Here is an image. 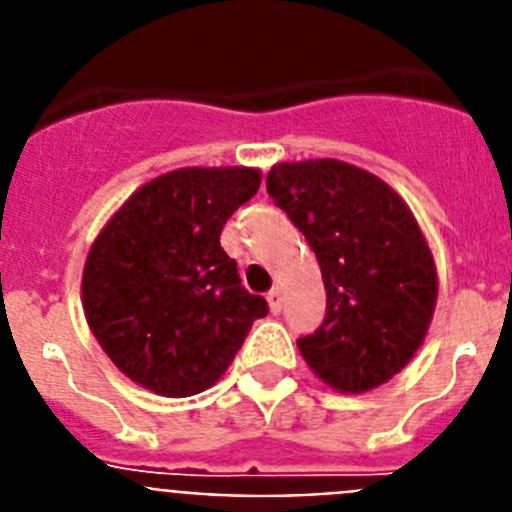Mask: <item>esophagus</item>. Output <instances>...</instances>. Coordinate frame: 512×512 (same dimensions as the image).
Here are the masks:
<instances>
[{
  "label": "esophagus",
  "mask_w": 512,
  "mask_h": 512,
  "mask_svg": "<svg viewBox=\"0 0 512 512\" xmlns=\"http://www.w3.org/2000/svg\"><path fill=\"white\" fill-rule=\"evenodd\" d=\"M266 302H269V310L274 312V315L282 312V292H279V289H271L269 295H266Z\"/></svg>",
  "instance_id": "34e87169"
}]
</instances>
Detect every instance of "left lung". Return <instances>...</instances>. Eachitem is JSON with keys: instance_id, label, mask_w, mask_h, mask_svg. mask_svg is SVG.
I'll return each mask as SVG.
<instances>
[{"instance_id": "left-lung-1", "label": "left lung", "mask_w": 512, "mask_h": 512, "mask_svg": "<svg viewBox=\"0 0 512 512\" xmlns=\"http://www.w3.org/2000/svg\"><path fill=\"white\" fill-rule=\"evenodd\" d=\"M266 192L323 274L325 320L297 341L310 372L343 395L390 382L423 346L438 300L436 261L410 207L379 176L338 158L274 164Z\"/></svg>"}]
</instances>
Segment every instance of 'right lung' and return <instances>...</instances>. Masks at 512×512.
Returning <instances> with one entry per match:
<instances>
[{"mask_svg":"<svg viewBox=\"0 0 512 512\" xmlns=\"http://www.w3.org/2000/svg\"><path fill=\"white\" fill-rule=\"evenodd\" d=\"M259 187L261 171L248 166L174 169L135 189L99 230L81 305L130 382L161 397L210 390L269 312L220 246L228 217Z\"/></svg>","mask_w":512,"mask_h":512,"instance_id":"add662e5","label":"right lung"}]
</instances>
